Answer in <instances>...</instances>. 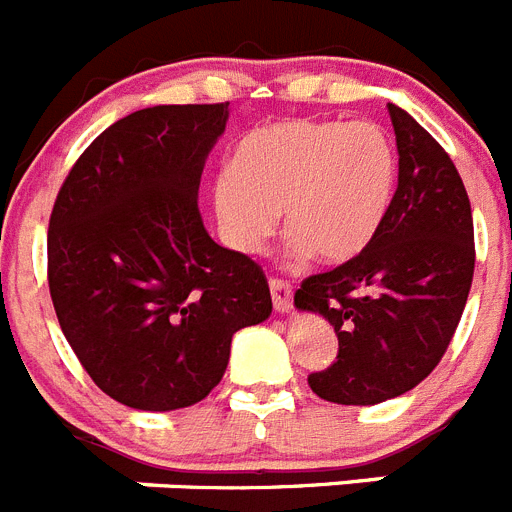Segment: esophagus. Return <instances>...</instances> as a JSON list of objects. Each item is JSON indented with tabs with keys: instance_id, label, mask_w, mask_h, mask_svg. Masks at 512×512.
<instances>
[{
	"instance_id": "34e87169",
	"label": "esophagus",
	"mask_w": 512,
	"mask_h": 512,
	"mask_svg": "<svg viewBox=\"0 0 512 512\" xmlns=\"http://www.w3.org/2000/svg\"><path fill=\"white\" fill-rule=\"evenodd\" d=\"M270 296H273L275 311H291L293 306V286L288 281H281V278H270Z\"/></svg>"
}]
</instances>
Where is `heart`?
<instances>
[{
	"label": "heart",
	"mask_w": 512,
	"mask_h": 512,
	"mask_svg": "<svg viewBox=\"0 0 512 512\" xmlns=\"http://www.w3.org/2000/svg\"><path fill=\"white\" fill-rule=\"evenodd\" d=\"M394 185L397 151L379 123L299 118L244 133L213 180L211 206L239 255L265 247L283 208L291 255L345 262L376 237Z\"/></svg>",
	"instance_id": "heart-1"
}]
</instances>
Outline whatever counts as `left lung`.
<instances>
[{"mask_svg": "<svg viewBox=\"0 0 512 512\" xmlns=\"http://www.w3.org/2000/svg\"><path fill=\"white\" fill-rule=\"evenodd\" d=\"M399 182L361 255L309 275L293 296L335 327L337 361L309 373L317 397L379 404L430 376L459 327L474 275V221L459 170L410 113L389 105Z\"/></svg>", "mask_w": 512, "mask_h": 512, "instance_id": "obj_1", "label": "left lung"}]
</instances>
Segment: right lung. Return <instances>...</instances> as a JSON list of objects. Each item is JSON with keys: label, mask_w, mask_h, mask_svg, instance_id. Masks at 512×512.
Segmentation results:
<instances>
[{"label": "right lung", "mask_w": 512, "mask_h": 512, "mask_svg": "<svg viewBox=\"0 0 512 512\" xmlns=\"http://www.w3.org/2000/svg\"><path fill=\"white\" fill-rule=\"evenodd\" d=\"M229 102L157 105L97 136L48 224L61 332L115 402L170 412L221 381L231 337L270 317L268 278L208 237L198 185Z\"/></svg>", "instance_id": "obj_1"}]
</instances>
